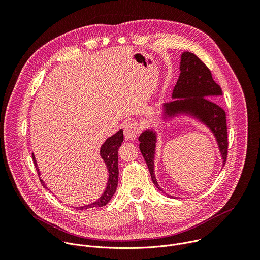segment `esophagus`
Instances as JSON below:
<instances>
[{
	"label": "esophagus",
	"mask_w": 260,
	"mask_h": 260,
	"mask_svg": "<svg viewBox=\"0 0 260 260\" xmlns=\"http://www.w3.org/2000/svg\"><path fill=\"white\" fill-rule=\"evenodd\" d=\"M123 131L127 140H134L139 133V126L135 121H127L123 125Z\"/></svg>",
	"instance_id": "1"
}]
</instances>
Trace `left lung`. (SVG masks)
Returning <instances> with one entry per match:
<instances>
[{
	"label": "left lung",
	"instance_id": "left-lung-1",
	"mask_svg": "<svg viewBox=\"0 0 260 260\" xmlns=\"http://www.w3.org/2000/svg\"><path fill=\"white\" fill-rule=\"evenodd\" d=\"M180 76L173 89V98H186L166 104V113L174 115L182 111H189L214 133L223 158V167L228 158L229 139L226 114L215 101L222 94V89L212 77L210 69L191 52H184L181 57ZM156 136L152 131H146L140 137V150L149 169L155 186L162 191L154 175V151Z\"/></svg>",
	"mask_w": 260,
	"mask_h": 260
}]
</instances>
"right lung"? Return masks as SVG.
I'll list each match as a JSON object with an SVG mask.
<instances>
[{
    "label": "right lung",
    "mask_w": 260,
    "mask_h": 260,
    "mask_svg": "<svg viewBox=\"0 0 260 260\" xmlns=\"http://www.w3.org/2000/svg\"><path fill=\"white\" fill-rule=\"evenodd\" d=\"M122 141H123V132H122V129H120L118 133H116L112 137L108 138L106 140V142L103 144V146L101 148V156L104 159V161L107 166V169H108V173H109L107 187H106L104 193L102 194V197L96 202H94L90 205L83 206V207H76L77 210L100 208V207L106 206L109 203V201L112 199L113 194L116 191L117 184H118V148L120 147ZM31 156H32V161L35 164L37 173H38V176L40 177V172H39V169L37 168V162H36L34 154H31ZM40 182L43 185L44 188H47L43 180L40 179Z\"/></svg>",
    "instance_id": "obj_1"
}]
</instances>
